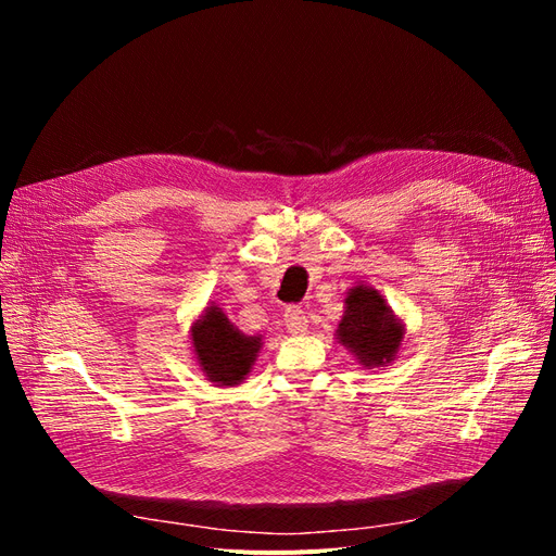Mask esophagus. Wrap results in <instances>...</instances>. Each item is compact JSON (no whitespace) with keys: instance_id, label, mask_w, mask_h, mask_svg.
<instances>
[{"instance_id":"esophagus-1","label":"esophagus","mask_w":556,"mask_h":556,"mask_svg":"<svg viewBox=\"0 0 556 556\" xmlns=\"http://www.w3.org/2000/svg\"><path fill=\"white\" fill-rule=\"evenodd\" d=\"M285 327L292 336H304L308 331V315L301 308H288L282 315Z\"/></svg>"}]
</instances>
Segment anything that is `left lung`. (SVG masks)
I'll return each mask as SVG.
<instances>
[{"label":"left lung","instance_id":"8db88e82","mask_svg":"<svg viewBox=\"0 0 556 556\" xmlns=\"http://www.w3.org/2000/svg\"><path fill=\"white\" fill-rule=\"evenodd\" d=\"M345 311L333 336L362 368H384L396 357L406 336L403 319L387 304V299L371 288L357 282L345 292Z\"/></svg>","mask_w":556,"mask_h":556}]
</instances>
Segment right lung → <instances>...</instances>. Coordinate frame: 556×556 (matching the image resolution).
I'll list each match as a JSON object with an SVG mask.
<instances>
[{
  "mask_svg": "<svg viewBox=\"0 0 556 556\" xmlns=\"http://www.w3.org/2000/svg\"><path fill=\"white\" fill-rule=\"evenodd\" d=\"M192 355L208 382L217 387H237L255 366L264 336H248L220 306H206L190 327Z\"/></svg>",
  "mask_w": 556,
  "mask_h": 556,
  "instance_id": "right-lung-1",
  "label": "right lung"
}]
</instances>
